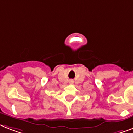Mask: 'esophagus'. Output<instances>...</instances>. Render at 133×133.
I'll list each match as a JSON object with an SVG mask.
<instances>
[{"instance_id":"esophagus-1","label":"esophagus","mask_w":133,"mask_h":133,"mask_svg":"<svg viewBox=\"0 0 133 133\" xmlns=\"http://www.w3.org/2000/svg\"><path fill=\"white\" fill-rule=\"evenodd\" d=\"M69 82H70V83H73V80H70V81H69Z\"/></svg>"}]
</instances>
